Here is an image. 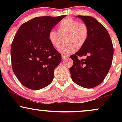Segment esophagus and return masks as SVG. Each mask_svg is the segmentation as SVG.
Listing matches in <instances>:
<instances>
[{
    "label": "esophagus",
    "mask_w": 122,
    "mask_h": 122,
    "mask_svg": "<svg viewBox=\"0 0 122 122\" xmlns=\"http://www.w3.org/2000/svg\"><path fill=\"white\" fill-rule=\"evenodd\" d=\"M68 57L67 56H65L64 55H62V60H65L66 59H68Z\"/></svg>",
    "instance_id": "34e87169"
}]
</instances>
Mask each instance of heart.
Instances as JSON below:
<instances>
[{
	"instance_id": "1",
	"label": "heart",
	"mask_w": 122,
	"mask_h": 122,
	"mask_svg": "<svg viewBox=\"0 0 122 122\" xmlns=\"http://www.w3.org/2000/svg\"><path fill=\"white\" fill-rule=\"evenodd\" d=\"M57 31L51 30L49 33V42L54 48H58L65 37L66 44L62 45L58 51L63 55L68 56L81 48L86 42L88 37V29L84 23L72 18L63 19L57 26Z\"/></svg>"
}]
</instances>
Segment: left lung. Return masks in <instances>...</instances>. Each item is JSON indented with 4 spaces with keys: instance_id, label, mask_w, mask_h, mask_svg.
I'll use <instances>...</instances> for the list:
<instances>
[{
    "instance_id": "8db88e82",
    "label": "left lung",
    "mask_w": 122,
    "mask_h": 122,
    "mask_svg": "<svg viewBox=\"0 0 122 122\" xmlns=\"http://www.w3.org/2000/svg\"><path fill=\"white\" fill-rule=\"evenodd\" d=\"M88 29V37L83 46L70 56L73 61L70 68L71 77L76 84L85 88L97 86L104 80L112 61L114 48L107 30L90 16L78 15ZM86 56L85 59L78 56Z\"/></svg>"
}]
</instances>
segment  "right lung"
<instances>
[{
	"label": "right lung",
	"mask_w": 122,
	"mask_h": 122,
	"mask_svg": "<svg viewBox=\"0 0 122 122\" xmlns=\"http://www.w3.org/2000/svg\"><path fill=\"white\" fill-rule=\"evenodd\" d=\"M66 15L39 16L20 26L11 47L14 73L25 87L38 90L52 82L61 55L51 45L50 31Z\"/></svg>",
	"instance_id": "obj_1"
}]
</instances>
